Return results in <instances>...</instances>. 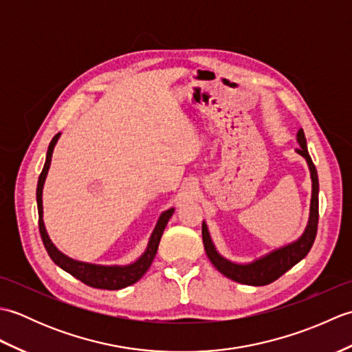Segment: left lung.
Returning a JSON list of instances; mask_svg holds the SVG:
<instances>
[{
  "mask_svg": "<svg viewBox=\"0 0 352 352\" xmlns=\"http://www.w3.org/2000/svg\"><path fill=\"white\" fill-rule=\"evenodd\" d=\"M296 142L300 148L296 153L304 157L307 162L311 178V199H310V213L309 221L305 226L302 234L296 241L287 245H283L271 252L265 254L256 260L248 261V263H237V261L223 257L216 248L213 239L208 231L207 222L203 221V242L207 252V257L210 258L213 266L218 271L226 275L227 278L237 281L241 284H248V286H266V284L275 281L276 278L287 272L289 269L294 267L296 263L307 256L313 242H315L316 231H318V219H319V180L315 164L311 162V157L307 149V140H305L302 129L296 133Z\"/></svg>",
  "mask_w": 352,
  "mask_h": 352,
  "instance_id": "8db88e82",
  "label": "left lung"
}]
</instances>
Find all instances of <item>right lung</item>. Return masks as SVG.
<instances>
[{
    "label": "right lung",
    "instance_id": "add662e5",
    "mask_svg": "<svg viewBox=\"0 0 352 352\" xmlns=\"http://www.w3.org/2000/svg\"><path fill=\"white\" fill-rule=\"evenodd\" d=\"M60 139V133L56 134L52 138L51 144L47 151V159H45L43 169L39 175V182H37V190H36V201H37V212H39V231L42 242L45 245V250H47L48 256L54 263L62 267L63 271L76 276L77 280L81 283L87 284V286L95 287V289H107V290H119L126 286H131L136 281H139L144 274L148 271L149 266H151L153 260L157 254V248H159L160 239L164 231V227L169 221V218L174 214L175 208L170 207L168 210H164L159 221H157L155 227L153 230L151 236H149V241L144 254L133 263L129 265H95V263H87V261H80L74 260L66 256L57 246L52 243V241L48 236V231L45 228L43 222V206H42V193H43V184L47 180L48 170L51 166V159L52 153H54V148L57 145V140Z\"/></svg>",
    "mask_w": 352,
    "mask_h": 352
}]
</instances>
